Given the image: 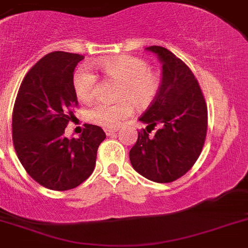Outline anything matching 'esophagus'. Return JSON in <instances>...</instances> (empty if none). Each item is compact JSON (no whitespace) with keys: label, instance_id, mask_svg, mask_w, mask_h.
Listing matches in <instances>:
<instances>
[{"label":"esophagus","instance_id":"1","mask_svg":"<svg viewBox=\"0 0 248 248\" xmlns=\"http://www.w3.org/2000/svg\"><path fill=\"white\" fill-rule=\"evenodd\" d=\"M106 135L107 136H112V135H114L115 133H117L118 131V129H106Z\"/></svg>","mask_w":248,"mask_h":248}]
</instances>
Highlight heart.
Instances as JSON below:
<instances>
[{
	"label": "heart",
	"instance_id": "heart-1",
	"mask_svg": "<svg viewBox=\"0 0 248 248\" xmlns=\"http://www.w3.org/2000/svg\"><path fill=\"white\" fill-rule=\"evenodd\" d=\"M95 68L107 79L119 82L117 97L120 102L98 103L87 112V119L95 125L115 129L134 113L133 102L138 107L150 106L162 86V73L148 67L147 61L134 56H113L96 61ZM97 77L87 68H78L73 75V89L78 100L90 103L97 93Z\"/></svg>",
	"mask_w": 248,
	"mask_h": 248
}]
</instances>
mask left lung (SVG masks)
<instances>
[{
  "label": "left lung",
  "mask_w": 248,
  "mask_h": 248,
  "mask_svg": "<svg viewBox=\"0 0 248 248\" xmlns=\"http://www.w3.org/2000/svg\"><path fill=\"white\" fill-rule=\"evenodd\" d=\"M163 67L159 93L140 117L147 126L129 152L133 168L148 180L171 183L196 163L206 141L208 110L190 68L161 46H150ZM155 125L160 126L150 136Z\"/></svg>",
  "instance_id": "8db88e82"
}]
</instances>
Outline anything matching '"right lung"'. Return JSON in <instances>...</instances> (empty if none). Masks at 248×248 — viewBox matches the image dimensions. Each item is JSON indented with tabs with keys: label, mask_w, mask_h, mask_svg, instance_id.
I'll use <instances>...</instances> for the list:
<instances>
[{
	"label": "right lung",
	"mask_w": 248,
	"mask_h": 248,
	"mask_svg": "<svg viewBox=\"0 0 248 248\" xmlns=\"http://www.w3.org/2000/svg\"><path fill=\"white\" fill-rule=\"evenodd\" d=\"M84 56L56 51L42 57L23 79L12 114L14 150L27 173L44 187L74 188L93 174L106 134L85 124L79 139L64 129L78 107L74 69Z\"/></svg>",
	"instance_id": "add662e5"
}]
</instances>
